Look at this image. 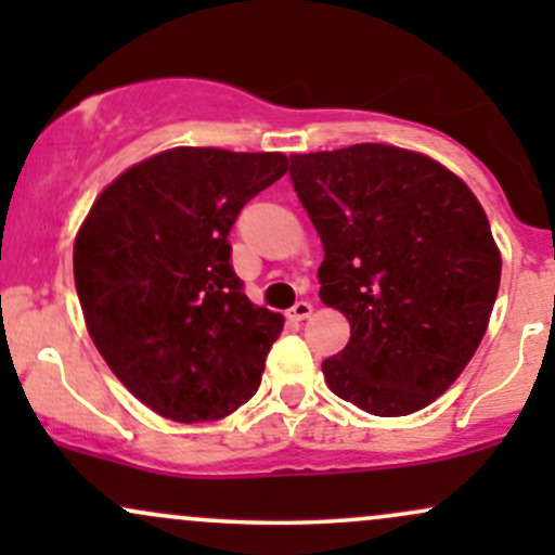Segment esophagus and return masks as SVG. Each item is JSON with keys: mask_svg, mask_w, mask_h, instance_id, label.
Returning <instances> with one entry per match:
<instances>
[{"mask_svg": "<svg viewBox=\"0 0 555 555\" xmlns=\"http://www.w3.org/2000/svg\"><path fill=\"white\" fill-rule=\"evenodd\" d=\"M310 313H313V305H310L308 299H299V302L292 305L286 315H289L292 321H305V318H310Z\"/></svg>", "mask_w": 555, "mask_h": 555, "instance_id": "34e87169", "label": "esophagus"}]
</instances>
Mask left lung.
<instances>
[{
	"instance_id": "obj_1",
	"label": "left lung",
	"mask_w": 555,
	"mask_h": 555,
	"mask_svg": "<svg viewBox=\"0 0 555 555\" xmlns=\"http://www.w3.org/2000/svg\"><path fill=\"white\" fill-rule=\"evenodd\" d=\"M321 234V299L352 336L323 375L367 415L423 410L486 336L501 256L473 190L433 158L380 143L289 156Z\"/></svg>"
}]
</instances>
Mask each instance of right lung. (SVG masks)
Wrapping results in <instances>:
<instances>
[{
  "mask_svg": "<svg viewBox=\"0 0 555 555\" xmlns=\"http://www.w3.org/2000/svg\"><path fill=\"white\" fill-rule=\"evenodd\" d=\"M286 167L284 154L171 149L119 175L82 221L73 266L88 334L162 417L211 423L258 391L284 318L242 292L229 232Z\"/></svg>",
  "mask_w": 555,
  "mask_h": 555,
  "instance_id": "obj_1",
  "label": "right lung"
}]
</instances>
